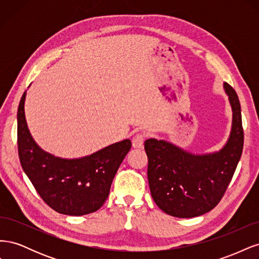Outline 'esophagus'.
Returning <instances> with one entry per match:
<instances>
[{
    "instance_id": "1",
    "label": "esophagus",
    "mask_w": 259,
    "mask_h": 259,
    "mask_svg": "<svg viewBox=\"0 0 259 259\" xmlns=\"http://www.w3.org/2000/svg\"><path fill=\"white\" fill-rule=\"evenodd\" d=\"M144 142H145V135L144 134H136L132 139V144L134 148H143L144 147Z\"/></svg>"
}]
</instances>
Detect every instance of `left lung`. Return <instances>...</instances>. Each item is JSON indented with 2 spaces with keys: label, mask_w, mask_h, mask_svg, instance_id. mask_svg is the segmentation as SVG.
Returning a JSON list of instances; mask_svg holds the SVG:
<instances>
[{
  "label": "left lung",
  "mask_w": 259,
  "mask_h": 259,
  "mask_svg": "<svg viewBox=\"0 0 259 259\" xmlns=\"http://www.w3.org/2000/svg\"><path fill=\"white\" fill-rule=\"evenodd\" d=\"M224 90L232 110V125L221 150L195 154L163 139L145 142L151 197L170 216L191 218L213 209L241 159L244 135L240 101L229 84L224 83Z\"/></svg>",
  "instance_id": "8db88e82"
}]
</instances>
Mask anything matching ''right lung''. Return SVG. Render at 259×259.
<instances>
[{"label":"right lung","instance_id":"1","mask_svg":"<svg viewBox=\"0 0 259 259\" xmlns=\"http://www.w3.org/2000/svg\"><path fill=\"white\" fill-rule=\"evenodd\" d=\"M27 91L17 111L18 153L21 167L43 201L54 210L82 216L99 209L112 180L132 147L130 139L109 145L90 155L64 159L44 151L28 128L25 114Z\"/></svg>","mask_w":259,"mask_h":259}]
</instances>
